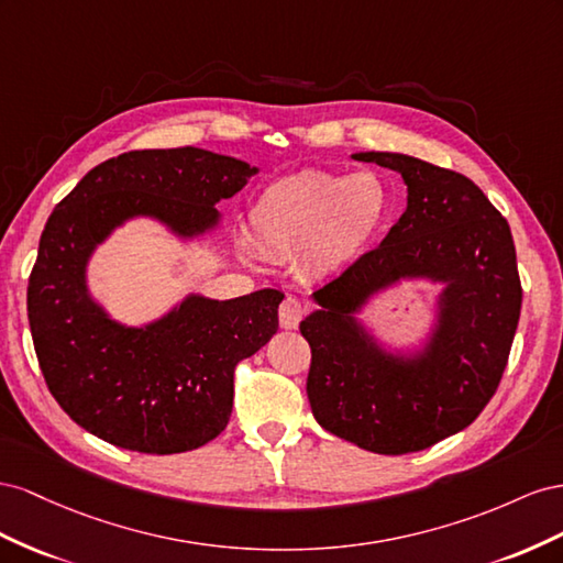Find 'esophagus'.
I'll return each instance as SVG.
<instances>
[{
	"mask_svg": "<svg viewBox=\"0 0 563 563\" xmlns=\"http://www.w3.org/2000/svg\"><path fill=\"white\" fill-rule=\"evenodd\" d=\"M278 318H280V328L292 330L299 325V320L303 318V303L295 297L283 299L280 309H278Z\"/></svg>",
	"mask_w": 563,
	"mask_h": 563,
	"instance_id": "obj_1",
	"label": "esophagus"
}]
</instances>
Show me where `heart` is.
I'll return each mask as SVG.
<instances>
[{"label": "heart", "instance_id": "heart-1", "mask_svg": "<svg viewBox=\"0 0 563 563\" xmlns=\"http://www.w3.org/2000/svg\"><path fill=\"white\" fill-rule=\"evenodd\" d=\"M391 210L375 172H303L271 184L252 207V229L271 250L295 254L316 276L351 264L379 233Z\"/></svg>", "mask_w": 563, "mask_h": 563}]
</instances>
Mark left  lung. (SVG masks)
Here are the masks:
<instances>
[{
  "label": "left lung",
  "instance_id": "left-lung-1",
  "mask_svg": "<svg viewBox=\"0 0 563 563\" xmlns=\"http://www.w3.org/2000/svg\"><path fill=\"white\" fill-rule=\"evenodd\" d=\"M404 176L408 207L379 247L313 292L301 320L318 424L379 455L417 453L470 427L505 373L521 313L507 219L474 181L404 153H353ZM404 279L443 284L415 350L386 349L357 313Z\"/></svg>",
  "mask_w": 563,
  "mask_h": 563
}]
</instances>
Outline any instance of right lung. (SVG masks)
Masks as SVG:
<instances>
[{
  "label": "right lung",
  "mask_w": 563,
  "mask_h": 563,
  "mask_svg": "<svg viewBox=\"0 0 563 563\" xmlns=\"http://www.w3.org/2000/svg\"><path fill=\"white\" fill-rule=\"evenodd\" d=\"M256 172L192 146L132 151L93 167L56 205L27 283L30 332L46 387L93 437L172 455L227 429L235 365L276 334L285 295L221 301L190 292L151 323L126 325L91 297L87 268L132 219H153L181 240L217 231V205Z\"/></svg>",
  "instance_id": "1"
}]
</instances>
